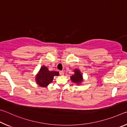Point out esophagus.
<instances>
[{
  "label": "esophagus",
  "instance_id": "esophagus-1",
  "mask_svg": "<svg viewBox=\"0 0 127 127\" xmlns=\"http://www.w3.org/2000/svg\"><path fill=\"white\" fill-rule=\"evenodd\" d=\"M59 73H60V75H61V76L64 75V71H60Z\"/></svg>",
  "mask_w": 127,
  "mask_h": 127
}]
</instances>
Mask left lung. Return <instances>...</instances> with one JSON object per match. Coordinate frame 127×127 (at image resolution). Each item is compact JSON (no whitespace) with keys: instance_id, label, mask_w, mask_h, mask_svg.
<instances>
[{"instance_id":"left-lung-1","label":"left lung","mask_w":127,"mask_h":127,"mask_svg":"<svg viewBox=\"0 0 127 127\" xmlns=\"http://www.w3.org/2000/svg\"><path fill=\"white\" fill-rule=\"evenodd\" d=\"M75 74L71 77V79L72 81L74 82V83H76L77 84H80L83 81V76H82V75L81 74L79 70H75Z\"/></svg>"}]
</instances>
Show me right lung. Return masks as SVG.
Masks as SVG:
<instances>
[{
	"label": "right lung",
	"instance_id": "add662e5",
	"mask_svg": "<svg viewBox=\"0 0 127 127\" xmlns=\"http://www.w3.org/2000/svg\"><path fill=\"white\" fill-rule=\"evenodd\" d=\"M59 75V72L50 71L45 66H42L35 77L36 82L39 86L45 87L52 81L53 77Z\"/></svg>",
	"mask_w": 127,
	"mask_h": 127
}]
</instances>
